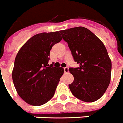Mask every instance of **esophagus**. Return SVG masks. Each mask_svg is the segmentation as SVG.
<instances>
[{
    "instance_id": "34e87169",
    "label": "esophagus",
    "mask_w": 123,
    "mask_h": 123,
    "mask_svg": "<svg viewBox=\"0 0 123 123\" xmlns=\"http://www.w3.org/2000/svg\"><path fill=\"white\" fill-rule=\"evenodd\" d=\"M64 73H68L69 72V68L68 67H65V68H64Z\"/></svg>"
}]
</instances>
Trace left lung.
<instances>
[{
    "mask_svg": "<svg viewBox=\"0 0 123 123\" xmlns=\"http://www.w3.org/2000/svg\"><path fill=\"white\" fill-rule=\"evenodd\" d=\"M68 43L78 68H70L74 77L69 84L72 94L81 101L92 103L100 99L109 86L111 62L103 42L91 31L76 27L59 31Z\"/></svg>",
    "mask_w": 123,
    "mask_h": 123,
    "instance_id": "left-lung-1",
    "label": "left lung"
}]
</instances>
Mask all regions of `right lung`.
Segmentation results:
<instances>
[{"instance_id": "obj_1", "label": "right lung", "mask_w": 123, "mask_h": 123, "mask_svg": "<svg viewBox=\"0 0 123 123\" xmlns=\"http://www.w3.org/2000/svg\"><path fill=\"white\" fill-rule=\"evenodd\" d=\"M62 40L59 31L41 33L33 36L16 56L12 72L18 95L33 106L43 105L53 97L63 68L48 64L49 51Z\"/></svg>"}]
</instances>
